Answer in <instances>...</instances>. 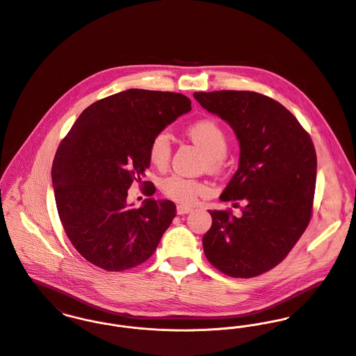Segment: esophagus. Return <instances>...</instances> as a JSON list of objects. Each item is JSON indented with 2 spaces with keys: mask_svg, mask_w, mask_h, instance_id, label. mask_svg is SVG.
I'll list each match as a JSON object with an SVG mask.
<instances>
[{
  "mask_svg": "<svg viewBox=\"0 0 356 356\" xmlns=\"http://www.w3.org/2000/svg\"><path fill=\"white\" fill-rule=\"evenodd\" d=\"M191 211H193V209L188 207V206H184V204H179L177 206V214L179 216H184V214H188Z\"/></svg>",
  "mask_w": 356,
  "mask_h": 356,
  "instance_id": "1",
  "label": "esophagus"
}]
</instances>
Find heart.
<instances>
[{
    "mask_svg": "<svg viewBox=\"0 0 356 356\" xmlns=\"http://www.w3.org/2000/svg\"><path fill=\"white\" fill-rule=\"evenodd\" d=\"M188 136L209 156L211 168L221 166L229 146V138L227 131L213 119L197 120L187 128ZM172 145L170 136L165 131L157 132L149 145V159L159 168L163 169L170 159ZM162 193L170 199L191 204L199 195L207 193V186L202 181L183 177L180 175H172L162 181Z\"/></svg>",
    "mask_w": 356,
    "mask_h": 356,
    "instance_id": "b5f03b06",
    "label": "heart"
}]
</instances>
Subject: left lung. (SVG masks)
I'll list each match as a JSON object with an SVG mask.
<instances>
[{"label":"left lung","mask_w":356,"mask_h":356,"mask_svg":"<svg viewBox=\"0 0 356 356\" xmlns=\"http://www.w3.org/2000/svg\"><path fill=\"white\" fill-rule=\"evenodd\" d=\"M194 97L236 134L238 169L220 199L244 203L240 217L231 209L209 210L204 255L227 276H259L285 259L312 220L314 143L285 106L264 94L220 90Z\"/></svg>","instance_id":"obj_1"}]
</instances>
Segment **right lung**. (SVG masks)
<instances>
[{"label": "right lung", "mask_w": 356, "mask_h": 356, "mask_svg": "<svg viewBox=\"0 0 356 356\" xmlns=\"http://www.w3.org/2000/svg\"><path fill=\"white\" fill-rule=\"evenodd\" d=\"M191 111L183 94L131 88L81 112L61 140L51 166L63 228L90 264L121 272L146 262L176 217L172 200L127 203L128 188L150 166L153 136ZM143 194L156 187L143 181Z\"/></svg>", "instance_id": "add662e5"}]
</instances>
